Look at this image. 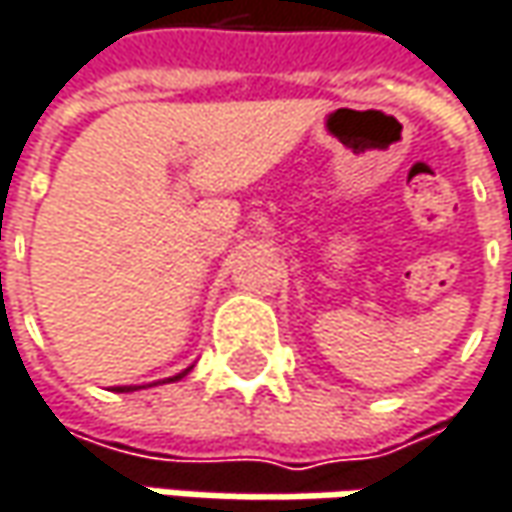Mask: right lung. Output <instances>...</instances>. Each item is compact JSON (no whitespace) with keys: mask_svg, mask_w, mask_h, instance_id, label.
Returning <instances> with one entry per match:
<instances>
[{"mask_svg":"<svg viewBox=\"0 0 512 512\" xmlns=\"http://www.w3.org/2000/svg\"><path fill=\"white\" fill-rule=\"evenodd\" d=\"M189 373H192V367H186L183 373H177V376H171V379H165V382H180V379H183V376H189ZM154 384H160V382H154ZM154 384H125V387H116V390H119V393H130V390H142V387H154Z\"/></svg>","mask_w":512,"mask_h":512,"instance_id":"1","label":"right lung"}]
</instances>
